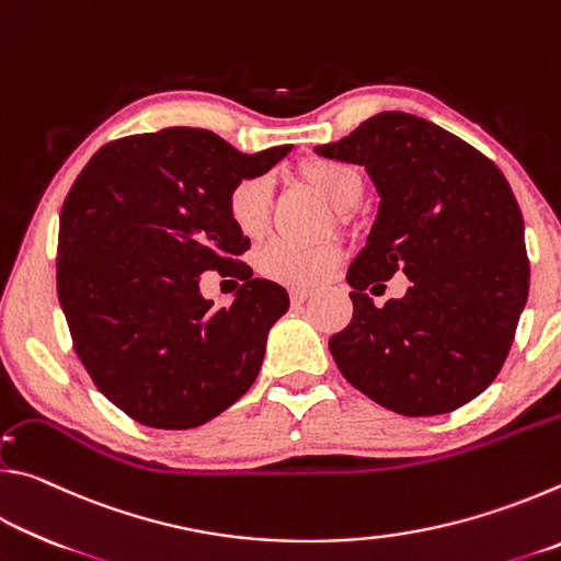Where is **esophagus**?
<instances>
[{"instance_id":"obj_1","label":"esophagus","mask_w":561,"mask_h":561,"mask_svg":"<svg viewBox=\"0 0 561 561\" xmlns=\"http://www.w3.org/2000/svg\"><path fill=\"white\" fill-rule=\"evenodd\" d=\"M311 294H314V291H311V289H304V287L291 289V304H294V307H299V304L307 301V299L311 297Z\"/></svg>"}]
</instances>
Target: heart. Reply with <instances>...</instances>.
I'll use <instances>...</instances> for the list:
<instances>
[{
  "mask_svg": "<svg viewBox=\"0 0 561 561\" xmlns=\"http://www.w3.org/2000/svg\"><path fill=\"white\" fill-rule=\"evenodd\" d=\"M304 183L324 197L334 210L344 213L358 203L364 193V178L354 165L336 160H311L299 168ZM272 193L264 178H242L227 195V213L232 225L244 237H260L270 222ZM341 262V250L331 242L294 244L274 240L264 244L257 254L262 277L287 284V287H311L324 282Z\"/></svg>",
  "mask_w": 561,
  "mask_h": 561,
  "instance_id": "heart-1",
  "label": "heart"
}]
</instances>
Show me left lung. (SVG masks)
Listing matches in <instances>:
<instances>
[{"mask_svg": "<svg viewBox=\"0 0 561 561\" xmlns=\"http://www.w3.org/2000/svg\"><path fill=\"white\" fill-rule=\"evenodd\" d=\"M321 158L364 165L378 193L366 247L346 274L351 324L329 341L339 371L401 415H440L495 381L529 294L525 222L495 163L435 123L383 111ZM396 271L401 300L367 289Z\"/></svg>", "mask_w": 561, "mask_h": 561, "instance_id": "8db88e82", "label": "left lung"}]
</instances>
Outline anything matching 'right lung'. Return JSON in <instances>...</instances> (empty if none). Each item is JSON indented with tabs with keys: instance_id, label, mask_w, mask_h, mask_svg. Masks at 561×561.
I'll use <instances>...</instances> for the list:
<instances>
[{
	"instance_id": "add662e5",
	"label": "right lung",
	"mask_w": 561,
	"mask_h": 561,
	"mask_svg": "<svg viewBox=\"0 0 561 561\" xmlns=\"http://www.w3.org/2000/svg\"><path fill=\"white\" fill-rule=\"evenodd\" d=\"M291 146L240 153L203 128H163L103 146L59 215L56 289L93 383L138 423L197 428L250 391L289 294L252 279L250 250L227 213L242 178ZM207 268L245 279L232 308L199 291Z\"/></svg>"
}]
</instances>
